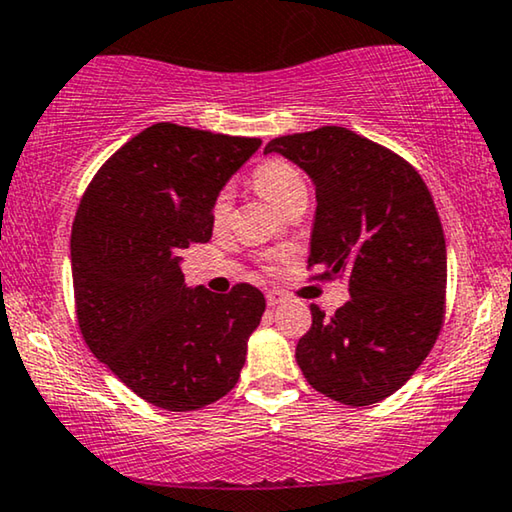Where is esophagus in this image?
<instances>
[{
  "label": "esophagus",
  "mask_w": 512,
  "mask_h": 512,
  "mask_svg": "<svg viewBox=\"0 0 512 512\" xmlns=\"http://www.w3.org/2000/svg\"><path fill=\"white\" fill-rule=\"evenodd\" d=\"M285 301V294L283 292H266V304H269L271 308H276V306H280Z\"/></svg>",
  "instance_id": "obj_1"
}]
</instances>
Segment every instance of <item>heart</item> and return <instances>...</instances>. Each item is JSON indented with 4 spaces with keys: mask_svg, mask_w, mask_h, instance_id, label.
<instances>
[{
    "mask_svg": "<svg viewBox=\"0 0 512 512\" xmlns=\"http://www.w3.org/2000/svg\"><path fill=\"white\" fill-rule=\"evenodd\" d=\"M253 181L257 190L262 192L271 204L283 208V211H287L294 201L306 199L308 194L304 174H301L292 162L280 160V157H273V160L259 164ZM229 208H232V192L220 190L218 197L213 201L211 211L215 225H222V222L229 218Z\"/></svg>",
    "mask_w": 512,
    "mask_h": 512,
    "instance_id": "heart-1",
    "label": "heart"
}]
</instances>
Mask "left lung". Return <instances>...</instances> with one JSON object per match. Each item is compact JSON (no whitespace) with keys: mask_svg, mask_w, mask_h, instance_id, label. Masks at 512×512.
Masks as SVG:
<instances>
[{"mask_svg":"<svg viewBox=\"0 0 512 512\" xmlns=\"http://www.w3.org/2000/svg\"><path fill=\"white\" fill-rule=\"evenodd\" d=\"M280 153L311 176L315 225L308 269L345 278L350 299L299 338L308 385L345 406L390 397L424 362L445 318L448 255L441 218L415 167L345 127L278 136Z\"/></svg>","mask_w":512,"mask_h":512,"instance_id":"1","label":"left lung"}]
</instances>
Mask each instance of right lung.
<instances>
[{
  "label": "right lung",
  "instance_id": "obj_1",
  "mask_svg": "<svg viewBox=\"0 0 512 512\" xmlns=\"http://www.w3.org/2000/svg\"><path fill=\"white\" fill-rule=\"evenodd\" d=\"M259 139L157 122L102 164L71 227L81 334L134 394L197 410L236 385L264 294L185 285L181 253L213 234V201Z\"/></svg>",
  "mask_w": 512,
  "mask_h": 512
}]
</instances>
